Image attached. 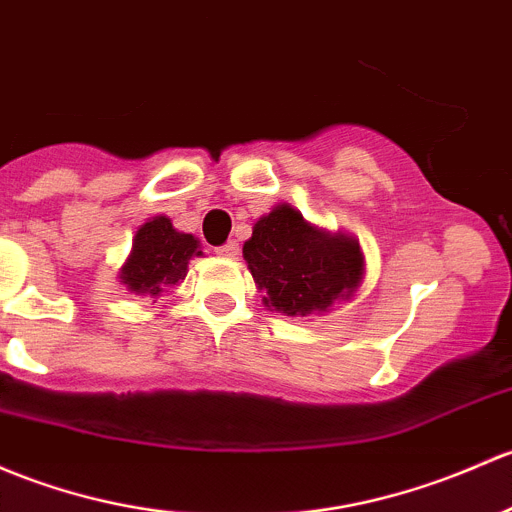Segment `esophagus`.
Masks as SVG:
<instances>
[{
    "label": "esophagus",
    "mask_w": 512,
    "mask_h": 512,
    "mask_svg": "<svg viewBox=\"0 0 512 512\" xmlns=\"http://www.w3.org/2000/svg\"><path fill=\"white\" fill-rule=\"evenodd\" d=\"M218 252L220 257H238V252H240V245L235 240H230V242H225L223 247H218Z\"/></svg>",
    "instance_id": "obj_1"
}]
</instances>
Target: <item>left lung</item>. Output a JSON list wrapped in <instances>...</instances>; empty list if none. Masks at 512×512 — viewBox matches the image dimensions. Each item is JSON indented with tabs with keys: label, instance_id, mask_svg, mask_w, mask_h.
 I'll use <instances>...</instances> for the list:
<instances>
[{
	"label": "left lung",
	"instance_id": "left-lung-1",
	"mask_svg": "<svg viewBox=\"0 0 512 512\" xmlns=\"http://www.w3.org/2000/svg\"><path fill=\"white\" fill-rule=\"evenodd\" d=\"M262 304L284 316H324L351 301L365 279V255L353 235L309 223L289 203H277L252 225L242 245Z\"/></svg>",
	"mask_w": 512,
	"mask_h": 512
}]
</instances>
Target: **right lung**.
<instances>
[{
  "instance_id": "obj_1",
  "label": "right lung",
  "mask_w": 512,
  "mask_h": 512,
  "mask_svg": "<svg viewBox=\"0 0 512 512\" xmlns=\"http://www.w3.org/2000/svg\"><path fill=\"white\" fill-rule=\"evenodd\" d=\"M201 255V240L196 235L176 230L166 215H154L134 233L132 250L122 262L117 279L134 297L157 301L174 284L184 282L188 262Z\"/></svg>"
}]
</instances>
